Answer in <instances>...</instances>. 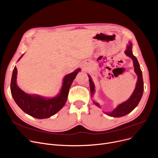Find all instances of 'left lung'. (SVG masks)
Listing matches in <instances>:
<instances>
[{
  "mask_svg": "<svg viewBox=\"0 0 158 158\" xmlns=\"http://www.w3.org/2000/svg\"><path fill=\"white\" fill-rule=\"evenodd\" d=\"M129 45L127 46V49L125 51V55L130 57L133 61V65L134 67V72L136 73L138 76V80L136 84V87L134 89V91L130 96L129 98L127 101L119 104L118 106L111 112H104L107 115L111 116V117H115V118H119L124 116L127 114H128L131 111H132L135 108L137 107L141 98L142 97L143 93V89H144V85H143V80L142 76V72L140 69V66L138 63V60L136 57L133 55L132 53V44L129 42ZM88 77L89 78V85H90V90H91V98H93L94 91H95V85L94 84V82L92 80L91 77L90 75L88 74ZM93 102L96 106L101 108L100 104L97 103L94 100H93Z\"/></svg>",
  "mask_w": 158,
  "mask_h": 158,
  "instance_id": "1",
  "label": "left lung"
}]
</instances>
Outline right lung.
<instances>
[{"label": "right lung", "mask_w": 158, "mask_h": 158, "mask_svg": "<svg viewBox=\"0 0 158 158\" xmlns=\"http://www.w3.org/2000/svg\"><path fill=\"white\" fill-rule=\"evenodd\" d=\"M23 55L24 54L19 58L18 61ZM80 70L78 68L65 75L60 93L55 97L46 98L38 94H27L19 87L17 84V69L15 66L10 84L13 98L25 113L37 119L48 118L55 114L64 106L70 87Z\"/></svg>", "instance_id": "obj_1"}]
</instances>
